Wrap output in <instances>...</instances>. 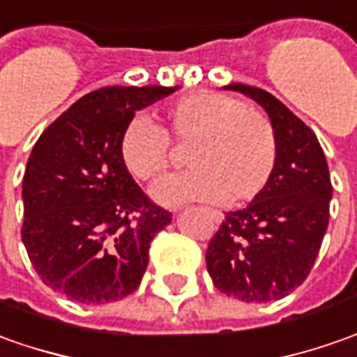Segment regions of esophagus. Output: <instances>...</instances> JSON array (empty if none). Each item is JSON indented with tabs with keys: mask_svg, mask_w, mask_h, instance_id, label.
<instances>
[{
	"mask_svg": "<svg viewBox=\"0 0 357 357\" xmlns=\"http://www.w3.org/2000/svg\"><path fill=\"white\" fill-rule=\"evenodd\" d=\"M214 218H216V222H218V220H220V214H218V212H214Z\"/></svg>",
	"mask_w": 357,
	"mask_h": 357,
	"instance_id": "obj_1",
	"label": "esophagus"
}]
</instances>
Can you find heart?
<instances>
[{
	"label": "heart",
	"mask_w": 357,
	"mask_h": 357,
	"mask_svg": "<svg viewBox=\"0 0 357 357\" xmlns=\"http://www.w3.org/2000/svg\"><path fill=\"white\" fill-rule=\"evenodd\" d=\"M188 145L190 171L165 178L155 200L248 202L263 192L277 165V137L261 112L210 90L183 96L165 109L161 128L133 117L119 137V159L135 181L153 183L171 165V145Z\"/></svg>",
	"instance_id": "obj_1"
}]
</instances>
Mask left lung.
Wrapping results in <instances>:
<instances>
[{"label":"left lung","instance_id":"1","mask_svg":"<svg viewBox=\"0 0 357 357\" xmlns=\"http://www.w3.org/2000/svg\"><path fill=\"white\" fill-rule=\"evenodd\" d=\"M267 112L277 137L269 184L250 204L228 212L206 250L212 283L243 303L279 301L307 279L330 218L328 162L307 123L255 86L229 84Z\"/></svg>","mask_w":357,"mask_h":357}]
</instances>
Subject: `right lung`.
<instances>
[{"mask_svg": "<svg viewBox=\"0 0 357 357\" xmlns=\"http://www.w3.org/2000/svg\"><path fill=\"white\" fill-rule=\"evenodd\" d=\"M176 86H107L74 102L43 131L23 174L21 238L40 281L82 305L131 295L153 238L171 212L141 190L119 159L135 112Z\"/></svg>", "mask_w": 357, "mask_h": 357, "instance_id": "add662e5", "label": "right lung"}]
</instances>
